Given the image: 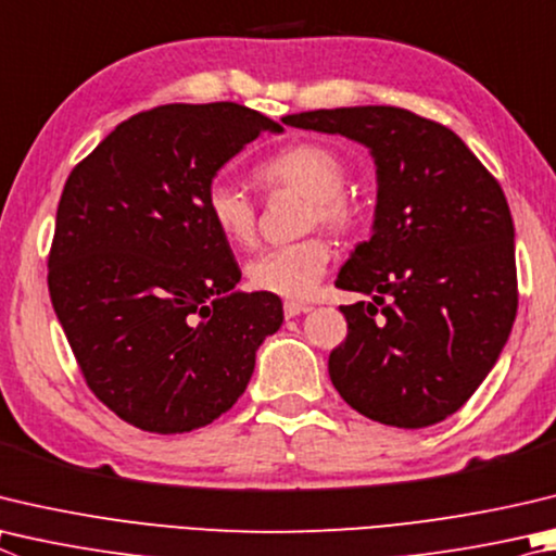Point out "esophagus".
<instances>
[{
    "mask_svg": "<svg viewBox=\"0 0 556 556\" xmlns=\"http://www.w3.org/2000/svg\"><path fill=\"white\" fill-rule=\"evenodd\" d=\"M306 311H311V306L299 304V301H287V304H285V316L287 318H296V316H301V313H306Z\"/></svg>",
    "mask_w": 556,
    "mask_h": 556,
    "instance_id": "obj_1",
    "label": "esophagus"
}]
</instances>
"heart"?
<instances>
[{
  "instance_id": "obj_1",
  "label": "heart",
  "mask_w": 556,
  "mask_h": 556,
  "mask_svg": "<svg viewBox=\"0 0 556 556\" xmlns=\"http://www.w3.org/2000/svg\"><path fill=\"white\" fill-rule=\"evenodd\" d=\"M255 175L269 189H294L308 197L311 226L323 224L330 230L345 233L359 224V201L345 191L348 167L328 146L304 140V143L281 148L279 153L257 165ZM206 214L226 243L233 248L255 243L257 208L233 181H211L206 189ZM330 255V243L320 236L269 248L248 262V285L262 294L279 299H308L326 275Z\"/></svg>"
}]
</instances>
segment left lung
<instances>
[{"label":"left lung","instance_id":"1","mask_svg":"<svg viewBox=\"0 0 556 556\" xmlns=\"http://www.w3.org/2000/svg\"><path fill=\"white\" fill-rule=\"evenodd\" d=\"M281 121L355 140L377 167L371 238L336 281L371 301L340 306L348 338L330 352L332 387L383 426H435L489 377L516 320L506 194L457 134L406 109H318Z\"/></svg>","mask_w":556,"mask_h":556}]
</instances>
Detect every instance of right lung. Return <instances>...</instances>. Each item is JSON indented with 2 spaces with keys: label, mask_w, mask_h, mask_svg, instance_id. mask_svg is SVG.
Instances as JSON below:
<instances>
[{
  "label": "right lung",
  "mask_w": 556,
  "mask_h": 556,
  "mask_svg": "<svg viewBox=\"0 0 556 556\" xmlns=\"http://www.w3.org/2000/svg\"><path fill=\"white\" fill-rule=\"evenodd\" d=\"M277 121L233 102L130 116L70 173L48 289L94 396L160 435L214 422L243 396L277 332L279 296L238 291L206 214L218 169Z\"/></svg>",
  "instance_id": "add662e5"
}]
</instances>
